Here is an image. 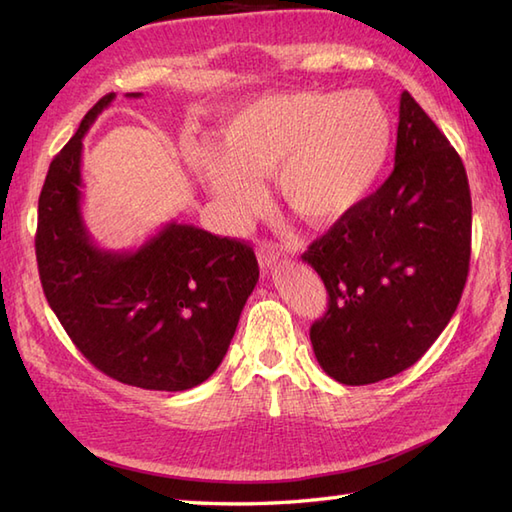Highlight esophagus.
<instances>
[{
    "mask_svg": "<svg viewBox=\"0 0 512 512\" xmlns=\"http://www.w3.org/2000/svg\"><path fill=\"white\" fill-rule=\"evenodd\" d=\"M257 259H259V266H262L268 273V270H273L281 262V259H284V255H281L277 248L262 244L257 248Z\"/></svg>",
    "mask_w": 512,
    "mask_h": 512,
    "instance_id": "obj_1",
    "label": "esophagus"
}]
</instances>
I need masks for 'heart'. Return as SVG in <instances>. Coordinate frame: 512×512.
Masks as SVG:
<instances>
[{"label": "heart", "instance_id": "b5f03b06", "mask_svg": "<svg viewBox=\"0 0 512 512\" xmlns=\"http://www.w3.org/2000/svg\"><path fill=\"white\" fill-rule=\"evenodd\" d=\"M220 134V147L198 145L189 160L239 224L262 209L259 178L270 173L301 222H341L374 191L394 145L387 107L367 90L259 96L228 116Z\"/></svg>", "mask_w": 512, "mask_h": 512}]
</instances>
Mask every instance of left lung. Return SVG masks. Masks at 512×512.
<instances>
[{
	"mask_svg": "<svg viewBox=\"0 0 512 512\" xmlns=\"http://www.w3.org/2000/svg\"><path fill=\"white\" fill-rule=\"evenodd\" d=\"M469 259L471 191L462 160L402 92L391 176L303 253L330 297L310 328L323 372L343 385L405 372L451 321Z\"/></svg>",
	"mask_w": 512,
	"mask_h": 512,
	"instance_id": "8db88e82",
	"label": "left lung"
}]
</instances>
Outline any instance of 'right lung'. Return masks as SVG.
I'll use <instances>...</instances> for the list:
<instances>
[{
  "label": "right lung",
  "mask_w": 512,
  "mask_h": 512,
  "mask_svg": "<svg viewBox=\"0 0 512 512\" xmlns=\"http://www.w3.org/2000/svg\"><path fill=\"white\" fill-rule=\"evenodd\" d=\"M114 96L83 116L50 162L35 235L39 279L52 312L96 369L140 389L184 391L220 367L259 279L257 257L239 239L178 222L136 250L92 242L81 213L83 136Z\"/></svg>",
  "instance_id": "right-lung-1"
}]
</instances>
